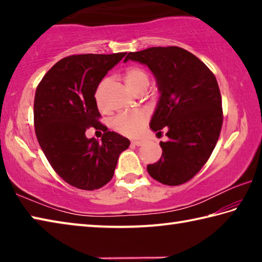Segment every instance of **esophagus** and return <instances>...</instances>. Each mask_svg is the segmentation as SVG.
Returning a JSON list of instances; mask_svg holds the SVG:
<instances>
[{"instance_id": "1", "label": "esophagus", "mask_w": 262, "mask_h": 262, "mask_svg": "<svg viewBox=\"0 0 262 262\" xmlns=\"http://www.w3.org/2000/svg\"><path fill=\"white\" fill-rule=\"evenodd\" d=\"M144 142L145 141H143V140H134V141H132V143L135 145H142V144H144Z\"/></svg>"}]
</instances>
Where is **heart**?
I'll list each match as a JSON object with an SVG mask.
<instances>
[{
    "mask_svg": "<svg viewBox=\"0 0 262 262\" xmlns=\"http://www.w3.org/2000/svg\"><path fill=\"white\" fill-rule=\"evenodd\" d=\"M123 79H125L128 88L134 92L144 91L149 85V76L147 72L141 67H136V66H132V67L125 70ZM105 82L106 81L100 83L98 90L96 92V99L98 103L100 90L104 86ZM147 120V114L144 112H142V111H134V112L121 113L117 115L113 120V127L123 135L136 136L140 134Z\"/></svg>",
    "mask_w": 262,
    "mask_h": 262,
    "instance_id": "heart-1",
    "label": "heart"
}]
</instances>
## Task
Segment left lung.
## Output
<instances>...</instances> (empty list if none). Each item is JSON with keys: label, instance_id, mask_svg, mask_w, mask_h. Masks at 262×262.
Segmentation results:
<instances>
[{"label": "left lung", "instance_id": "8db88e82", "mask_svg": "<svg viewBox=\"0 0 262 262\" xmlns=\"http://www.w3.org/2000/svg\"><path fill=\"white\" fill-rule=\"evenodd\" d=\"M128 60L147 66L156 78L159 98L150 120L161 142L162 157L147 166L159 183L181 185L192 179L209 159L219 140L223 111L219 84L209 68L196 56L177 46L150 47L128 53Z\"/></svg>", "mask_w": 262, "mask_h": 262}]
</instances>
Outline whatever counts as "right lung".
Returning a JSON list of instances; mask_svg holds the SVG:
<instances>
[{
	"instance_id": "1",
	"label": "right lung",
	"mask_w": 262,
	"mask_h": 262,
	"mask_svg": "<svg viewBox=\"0 0 262 262\" xmlns=\"http://www.w3.org/2000/svg\"><path fill=\"white\" fill-rule=\"evenodd\" d=\"M126 53L72 55L53 66L35 90V135L51 166L74 187L94 190L112 179L118 158L130 141L98 121L95 94L108 70ZM89 126L103 129L88 139Z\"/></svg>"
}]
</instances>
